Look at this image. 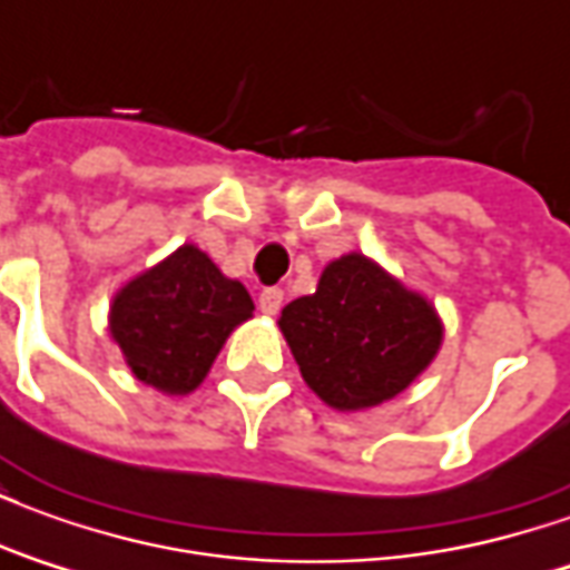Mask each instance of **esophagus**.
I'll return each mask as SVG.
<instances>
[{
  "instance_id": "obj_1",
  "label": "esophagus",
  "mask_w": 570,
  "mask_h": 570,
  "mask_svg": "<svg viewBox=\"0 0 570 570\" xmlns=\"http://www.w3.org/2000/svg\"><path fill=\"white\" fill-rule=\"evenodd\" d=\"M284 305V289H277V286H268V289H262L259 293V311L262 314H268L274 317L277 311Z\"/></svg>"
}]
</instances>
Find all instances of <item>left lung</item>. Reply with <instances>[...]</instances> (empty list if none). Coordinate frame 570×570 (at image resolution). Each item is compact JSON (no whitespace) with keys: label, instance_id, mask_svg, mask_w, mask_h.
<instances>
[{"label":"left lung","instance_id":"left-lung-1","mask_svg":"<svg viewBox=\"0 0 570 570\" xmlns=\"http://www.w3.org/2000/svg\"><path fill=\"white\" fill-rule=\"evenodd\" d=\"M277 326L305 384L338 412L403 394L442 345L436 308L363 253L330 262L317 293L289 302Z\"/></svg>","mask_w":570,"mask_h":570}]
</instances>
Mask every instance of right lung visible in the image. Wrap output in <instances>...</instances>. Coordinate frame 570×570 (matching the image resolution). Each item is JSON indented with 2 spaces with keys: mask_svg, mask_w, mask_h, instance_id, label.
Segmentation results:
<instances>
[{
  "mask_svg": "<svg viewBox=\"0 0 570 570\" xmlns=\"http://www.w3.org/2000/svg\"><path fill=\"white\" fill-rule=\"evenodd\" d=\"M253 317L240 281L225 277L195 244L125 284L109 308V333L130 372L161 394H191L235 326Z\"/></svg>",
  "mask_w": 570,
  "mask_h": 570,
  "instance_id": "1",
  "label": "right lung"
}]
</instances>
